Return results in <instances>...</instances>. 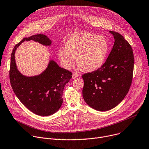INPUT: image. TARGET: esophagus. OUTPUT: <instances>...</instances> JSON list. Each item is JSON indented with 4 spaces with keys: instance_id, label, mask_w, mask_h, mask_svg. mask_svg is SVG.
<instances>
[{
    "instance_id": "34e87169",
    "label": "esophagus",
    "mask_w": 149,
    "mask_h": 149,
    "mask_svg": "<svg viewBox=\"0 0 149 149\" xmlns=\"http://www.w3.org/2000/svg\"><path fill=\"white\" fill-rule=\"evenodd\" d=\"M78 77H79V74H78L77 73H74L72 74V78H73V79H76V78H77Z\"/></svg>"
}]
</instances>
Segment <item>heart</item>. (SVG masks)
I'll use <instances>...</instances> for the list:
<instances>
[{
    "instance_id": "obj_1",
    "label": "heart",
    "mask_w": 149,
    "mask_h": 149,
    "mask_svg": "<svg viewBox=\"0 0 149 149\" xmlns=\"http://www.w3.org/2000/svg\"><path fill=\"white\" fill-rule=\"evenodd\" d=\"M109 51L107 40L90 32L76 34L66 42L65 48L58 49L57 56L62 65L69 69L74 62L85 72H93L104 64Z\"/></svg>"
}]
</instances>
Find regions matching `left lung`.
Segmentation results:
<instances>
[{
    "instance_id": "obj_1",
    "label": "left lung",
    "mask_w": 149,
    "mask_h": 149,
    "mask_svg": "<svg viewBox=\"0 0 149 149\" xmlns=\"http://www.w3.org/2000/svg\"><path fill=\"white\" fill-rule=\"evenodd\" d=\"M114 39L107 60L99 69L85 73L83 97L92 108L107 111L117 106L130 87L134 68V56L130 45L123 36L109 31Z\"/></svg>"
}]
</instances>
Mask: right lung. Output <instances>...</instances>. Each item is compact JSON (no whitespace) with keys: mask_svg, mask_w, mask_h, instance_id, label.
I'll return each instance as SVG.
<instances>
[{"mask_svg":"<svg viewBox=\"0 0 149 149\" xmlns=\"http://www.w3.org/2000/svg\"><path fill=\"white\" fill-rule=\"evenodd\" d=\"M29 40L47 46L52 43L47 36L35 35L23 38L16 45L11 54L10 84L16 96L30 111L39 116H50L62 106L64 87L72 78V73L50 60L47 68L41 74L31 77L23 75L17 68L15 54L22 43Z\"/></svg>","mask_w":149,"mask_h":149,"instance_id":"add662e5","label":"right lung"}]
</instances>
